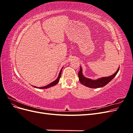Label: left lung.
Here are the masks:
<instances>
[{
	"mask_svg": "<svg viewBox=\"0 0 133 133\" xmlns=\"http://www.w3.org/2000/svg\"><path fill=\"white\" fill-rule=\"evenodd\" d=\"M119 70V67L118 68V70H116V71L114 74H112L111 76H108V77H103L96 80H92L90 79L87 78L83 75L82 73V68L80 66V69L78 73L79 79L80 82L83 85H85L87 87H89L90 88H101L106 85L107 84L109 83L111 80L115 77L116 75L117 74Z\"/></svg>",
	"mask_w": 133,
	"mask_h": 133,
	"instance_id": "left-lung-1",
	"label": "left lung"
}]
</instances>
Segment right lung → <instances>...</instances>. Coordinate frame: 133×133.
<instances>
[{"label": "right lung", "mask_w": 133, "mask_h": 133, "mask_svg": "<svg viewBox=\"0 0 133 133\" xmlns=\"http://www.w3.org/2000/svg\"><path fill=\"white\" fill-rule=\"evenodd\" d=\"M62 69H61V70L60 71V73L59 74V76L57 78V79H56L55 80H54V82H53L52 83H50L49 84H48V85L45 86V87H40V88H38V87H35L34 86H33L34 88H39V89H47V88H49L50 87H53L55 85H57V84L58 83L59 81V79L60 78V76H61V73H62Z\"/></svg>", "instance_id": "right-lung-1"}]
</instances>
